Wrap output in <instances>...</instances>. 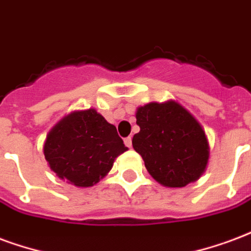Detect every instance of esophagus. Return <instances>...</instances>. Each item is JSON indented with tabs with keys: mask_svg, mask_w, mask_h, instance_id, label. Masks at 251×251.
<instances>
[{
	"mask_svg": "<svg viewBox=\"0 0 251 251\" xmlns=\"http://www.w3.org/2000/svg\"><path fill=\"white\" fill-rule=\"evenodd\" d=\"M125 145L127 146V148H131V137H127V138H125Z\"/></svg>",
	"mask_w": 251,
	"mask_h": 251,
	"instance_id": "obj_1",
	"label": "esophagus"
}]
</instances>
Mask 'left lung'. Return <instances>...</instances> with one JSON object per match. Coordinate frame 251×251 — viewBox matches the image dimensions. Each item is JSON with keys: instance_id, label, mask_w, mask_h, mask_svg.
<instances>
[{"instance_id": "8db88e82", "label": "left lung", "mask_w": 251, "mask_h": 251, "mask_svg": "<svg viewBox=\"0 0 251 251\" xmlns=\"http://www.w3.org/2000/svg\"><path fill=\"white\" fill-rule=\"evenodd\" d=\"M140 133L133 148L151 177L163 186L183 187L201 177L209 161V142L200 122L178 102H150L137 109Z\"/></svg>"}]
</instances>
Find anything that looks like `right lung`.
I'll list each match as a JSON object with an SVG mask.
<instances>
[{
    "mask_svg": "<svg viewBox=\"0 0 251 251\" xmlns=\"http://www.w3.org/2000/svg\"><path fill=\"white\" fill-rule=\"evenodd\" d=\"M127 148L96 109L73 111L51 129L44 145L50 169L74 186L100 182L113 168L114 159Z\"/></svg>",
    "mask_w": 251,
    "mask_h": 251,
    "instance_id": "obj_1",
    "label": "right lung"
}]
</instances>
